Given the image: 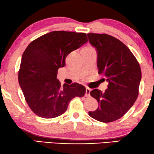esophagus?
I'll use <instances>...</instances> for the list:
<instances>
[{
    "label": "esophagus",
    "instance_id": "esophagus-1",
    "mask_svg": "<svg viewBox=\"0 0 154 154\" xmlns=\"http://www.w3.org/2000/svg\"><path fill=\"white\" fill-rule=\"evenodd\" d=\"M90 91H91V89H89V88L87 87L86 88V93H85V96L89 97L90 96Z\"/></svg>",
    "mask_w": 154,
    "mask_h": 154
}]
</instances>
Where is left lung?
I'll return each mask as SVG.
<instances>
[{
  "instance_id": "1",
  "label": "left lung",
  "mask_w": 154,
  "mask_h": 154,
  "mask_svg": "<svg viewBox=\"0 0 154 154\" xmlns=\"http://www.w3.org/2000/svg\"><path fill=\"white\" fill-rule=\"evenodd\" d=\"M87 36L96 49L98 74L104 75L108 82L104 92L98 89L90 92L99 106L89 115L101 122H114L122 117L137 99L140 67L130 50L120 40L107 34L88 33Z\"/></svg>"
}]
</instances>
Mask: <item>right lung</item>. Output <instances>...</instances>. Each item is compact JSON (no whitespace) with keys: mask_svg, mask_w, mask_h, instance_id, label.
<instances>
[{"mask_svg":"<svg viewBox=\"0 0 154 154\" xmlns=\"http://www.w3.org/2000/svg\"><path fill=\"white\" fill-rule=\"evenodd\" d=\"M86 33L52 31L32 41L22 57L18 81L28 105L35 115L45 119L66 111L73 98L82 97L86 89L76 82L60 85L59 68L73 50L87 42Z\"/></svg>","mask_w":154,"mask_h":154,"instance_id":"1","label":"right lung"}]
</instances>
